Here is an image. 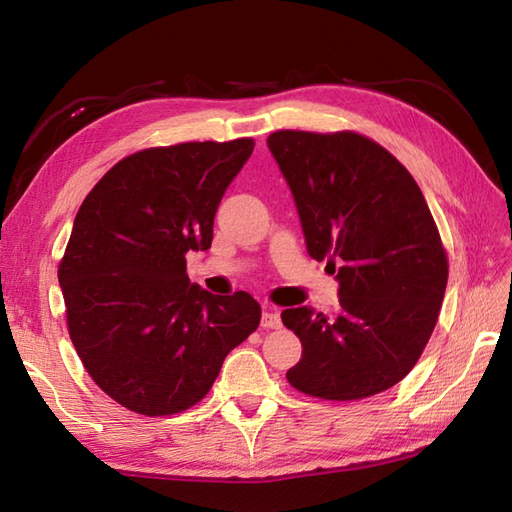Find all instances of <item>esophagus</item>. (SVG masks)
I'll list each match as a JSON object with an SVG mask.
<instances>
[{"label": "esophagus", "instance_id": "obj_1", "mask_svg": "<svg viewBox=\"0 0 512 512\" xmlns=\"http://www.w3.org/2000/svg\"><path fill=\"white\" fill-rule=\"evenodd\" d=\"M262 328L264 330H279L281 328V317H279L277 310L270 308L262 314Z\"/></svg>", "mask_w": 512, "mask_h": 512}]
</instances>
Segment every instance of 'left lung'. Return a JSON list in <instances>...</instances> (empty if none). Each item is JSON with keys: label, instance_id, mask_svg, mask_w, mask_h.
<instances>
[{"label": "left lung", "instance_id": "obj_1", "mask_svg": "<svg viewBox=\"0 0 512 512\" xmlns=\"http://www.w3.org/2000/svg\"><path fill=\"white\" fill-rule=\"evenodd\" d=\"M268 147L295 195L312 259L339 266V312L288 308L301 361L288 383L321 400H361L394 387L436 328L449 259L411 173L376 140L279 129Z\"/></svg>", "mask_w": 512, "mask_h": 512}]
</instances>
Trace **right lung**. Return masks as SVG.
Masks as SVG:
<instances>
[{
	"label": "right lung",
	"instance_id": "add662e5",
	"mask_svg": "<svg viewBox=\"0 0 512 512\" xmlns=\"http://www.w3.org/2000/svg\"><path fill=\"white\" fill-rule=\"evenodd\" d=\"M253 147L235 138L140 149L74 217L59 262L70 339L94 383L140 416L200 402L262 319L244 290L215 297L191 284L184 259L211 248L217 206Z\"/></svg>",
	"mask_w": 512,
	"mask_h": 512
}]
</instances>
